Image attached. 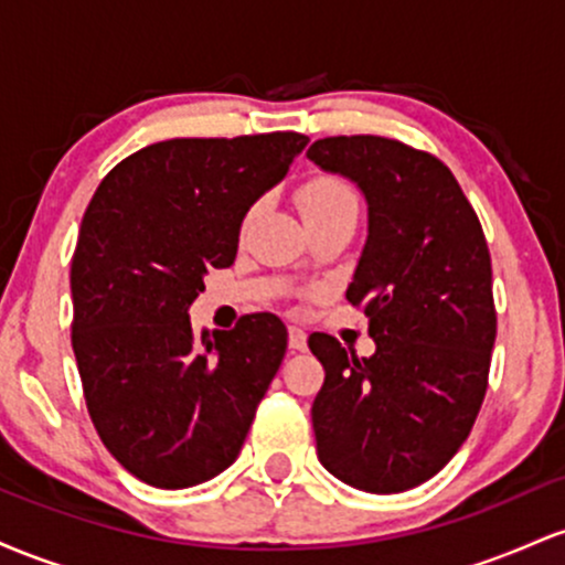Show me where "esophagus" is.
<instances>
[{
    "mask_svg": "<svg viewBox=\"0 0 565 565\" xmlns=\"http://www.w3.org/2000/svg\"><path fill=\"white\" fill-rule=\"evenodd\" d=\"M289 348L291 350H305L308 348V334L300 327H289Z\"/></svg>",
    "mask_w": 565,
    "mask_h": 565,
    "instance_id": "34e87169",
    "label": "esophagus"
}]
</instances>
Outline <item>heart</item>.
Returning <instances> with one entry per match:
<instances>
[{
	"label": "heart",
	"mask_w": 565,
	"mask_h": 565,
	"mask_svg": "<svg viewBox=\"0 0 565 565\" xmlns=\"http://www.w3.org/2000/svg\"><path fill=\"white\" fill-rule=\"evenodd\" d=\"M300 212L302 215H321V212L337 210V206L355 204L353 191L345 180L332 174H316L300 188Z\"/></svg>",
	"instance_id": "obj_1"
}]
</instances>
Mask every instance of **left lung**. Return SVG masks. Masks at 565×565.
I'll list each match as a JSON object with an SVG mask.
<instances>
[{
    "instance_id": "1",
    "label": "left lung",
    "mask_w": 565,
    "mask_h": 565,
    "mask_svg": "<svg viewBox=\"0 0 565 565\" xmlns=\"http://www.w3.org/2000/svg\"><path fill=\"white\" fill-rule=\"evenodd\" d=\"M308 159L353 180L369 206L345 291L369 319L374 355L310 334L323 385L316 449L348 486L395 494L425 483L470 436L489 385L497 310L476 210L449 167L377 135L316 140Z\"/></svg>"
}]
</instances>
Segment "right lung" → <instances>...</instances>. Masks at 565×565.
Wrapping results in <instances>:
<instances>
[{"label": "right lung", "instance_id": "1", "mask_svg": "<svg viewBox=\"0 0 565 565\" xmlns=\"http://www.w3.org/2000/svg\"><path fill=\"white\" fill-rule=\"evenodd\" d=\"M305 146L300 132L153 142L84 212L71 345L97 436L148 486L188 489L233 465L281 366L278 316L196 334L188 308L212 268L236 260L246 212Z\"/></svg>", "mask_w": 565, "mask_h": 565}]
</instances>
